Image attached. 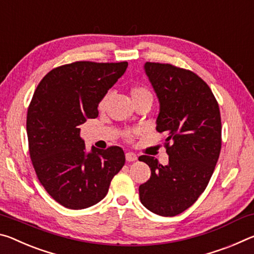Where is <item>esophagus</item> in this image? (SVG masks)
<instances>
[{
	"label": "esophagus",
	"instance_id": "1",
	"mask_svg": "<svg viewBox=\"0 0 254 254\" xmlns=\"http://www.w3.org/2000/svg\"><path fill=\"white\" fill-rule=\"evenodd\" d=\"M126 160H127V162H134L137 160V155L135 154V153L128 152V153H126Z\"/></svg>",
	"mask_w": 254,
	"mask_h": 254
}]
</instances>
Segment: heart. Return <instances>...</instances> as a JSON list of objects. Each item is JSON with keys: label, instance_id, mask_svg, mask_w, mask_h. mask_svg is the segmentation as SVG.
Here are the masks:
<instances>
[{"label": "heart", "instance_id": "obj_1", "mask_svg": "<svg viewBox=\"0 0 254 254\" xmlns=\"http://www.w3.org/2000/svg\"><path fill=\"white\" fill-rule=\"evenodd\" d=\"M143 94H151V93H149V91L147 89H145V88H134V89L131 90V97H137V95H143ZM110 97H111V92H108L105 95V97L102 98V100H101V101H100V105H99L100 109H103V108L106 107L108 101H109ZM130 135L131 134L129 132V134H128V136H130Z\"/></svg>", "mask_w": 254, "mask_h": 254}]
</instances>
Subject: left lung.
Segmentation results:
<instances>
[{
	"instance_id": "obj_1",
	"label": "left lung",
	"mask_w": 254,
	"mask_h": 254,
	"mask_svg": "<svg viewBox=\"0 0 254 254\" xmlns=\"http://www.w3.org/2000/svg\"><path fill=\"white\" fill-rule=\"evenodd\" d=\"M144 70L159 99L156 130L168 136L169 164L139 157L151 168L149 180L139 186V198L152 213L176 216L193 205L213 176L222 146L219 107L193 72L149 62Z\"/></svg>"
}]
</instances>
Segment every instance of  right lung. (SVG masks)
Here are the masks:
<instances>
[{
	"label": "right lung",
	"mask_w": 254,
	"mask_h": 254,
	"mask_svg": "<svg viewBox=\"0 0 254 254\" xmlns=\"http://www.w3.org/2000/svg\"><path fill=\"white\" fill-rule=\"evenodd\" d=\"M127 67V62H75L52 69L33 93L27 115L32 165L47 192L66 208L101 201L125 164L118 146L88 151L78 126L98 117L100 101Z\"/></svg>",
	"instance_id": "add662e5"
}]
</instances>
